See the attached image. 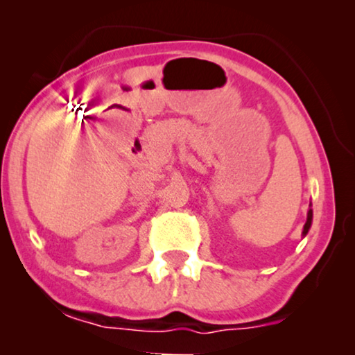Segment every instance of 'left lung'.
<instances>
[{"label":"left lung","instance_id":"8db88e82","mask_svg":"<svg viewBox=\"0 0 355 355\" xmlns=\"http://www.w3.org/2000/svg\"><path fill=\"white\" fill-rule=\"evenodd\" d=\"M310 225H312V210H309L307 223H305V226H304V236L307 234V232H309V230H310Z\"/></svg>","mask_w":355,"mask_h":355}]
</instances>
